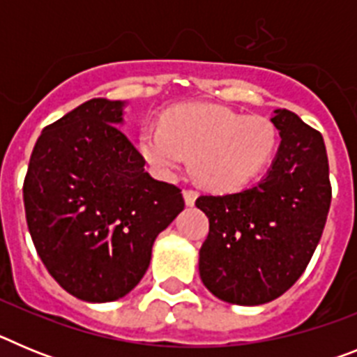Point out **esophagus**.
I'll use <instances>...</instances> for the list:
<instances>
[{
	"label": "esophagus",
	"instance_id": "esophagus-1",
	"mask_svg": "<svg viewBox=\"0 0 357 357\" xmlns=\"http://www.w3.org/2000/svg\"><path fill=\"white\" fill-rule=\"evenodd\" d=\"M197 198H198V191H195V189H184L185 206H195Z\"/></svg>",
	"mask_w": 357,
	"mask_h": 357
}]
</instances>
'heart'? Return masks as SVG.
Segmentation results:
<instances>
[{
  "mask_svg": "<svg viewBox=\"0 0 357 357\" xmlns=\"http://www.w3.org/2000/svg\"><path fill=\"white\" fill-rule=\"evenodd\" d=\"M279 146L275 125L263 116H243L211 103H184L146 125L139 151L162 178H175L188 164L198 181L216 191L250 184L272 162Z\"/></svg>",
  "mask_w": 357,
  "mask_h": 357,
  "instance_id": "1",
  "label": "heart"
}]
</instances>
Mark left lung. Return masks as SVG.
Segmentation results:
<instances>
[{
    "label": "left lung",
    "mask_w": 357,
    "mask_h": 357,
    "mask_svg": "<svg viewBox=\"0 0 357 357\" xmlns=\"http://www.w3.org/2000/svg\"><path fill=\"white\" fill-rule=\"evenodd\" d=\"M280 146L263 181L239 193L202 195L209 218L200 279L220 301L259 305L295 284L314 254L331 207L324 137L295 112L273 110Z\"/></svg>",
    "instance_id": "1"
}]
</instances>
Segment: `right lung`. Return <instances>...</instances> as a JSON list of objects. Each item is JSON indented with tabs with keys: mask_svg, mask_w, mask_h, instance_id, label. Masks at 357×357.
Instances as JSON below:
<instances>
[{
	"mask_svg": "<svg viewBox=\"0 0 357 357\" xmlns=\"http://www.w3.org/2000/svg\"><path fill=\"white\" fill-rule=\"evenodd\" d=\"M125 102L93 98L44 128L24 176L26 223L50 275L85 302H112L139 284L153 241L184 198L151 178L118 128Z\"/></svg>",
	"mask_w": 357,
	"mask_h": 357,
	"instance_id": "1",
	"label": "right lung"
}]
</instances>
